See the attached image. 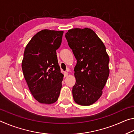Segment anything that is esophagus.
<instances>
[{
  "label": "esophagus",
  "mask_w": 134,
  "mask_h": 134,
  "mask_svg": "<svg viewBox=\"0 0 134 134\" xmlns=\"http://www.w3.org/2000/svg\"><path fill=\"white\" fill-rule=\"evenodd\" d=\"M64 77H67V76L69 75V73H68L67 72H64Z\"/></svg>",
  "instance_id": "obj_1"
}]
</instances>
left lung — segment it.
<instances>
[{
  "instance_id": "1",
  "label": "left lung",
  "mask_w": 134,
  "mask_h": 134,
  "mask_svg": "<svg viewBox=\"0 0 134 134\" xmlns=\"http://www.w3.org/2000/svg\"><path fill=\"white\" fill-rule=\"evenodd\" d=\"M65 37L77 60L76 83L72 90L74 100L80 105H91L102 96L109 75V57L106 47L88 28L70 29Z\"/></svg>"
}]
</instances>
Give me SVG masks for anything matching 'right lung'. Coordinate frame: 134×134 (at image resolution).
I'll return each mask as SVG.
<instances>
[{
  "mask_svg": "<svg viewBox=\"0 0 134 134\" xmlns=\"http://www.w3.org/2000/svg\"><path fill=\"white\" fill-rule=\"evenodd\" d=\"M64 32L43 29L31 38L22 62L24 76L31 94L41 103L57 100L64 75L60 71L56 50Z\"/></svg>",
  "mask_w": 134,
  "mask_h": 134,
  "instance_id": "1",
  "label": "right lung"
}]
</instances>
